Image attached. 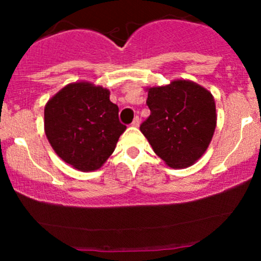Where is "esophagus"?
<instances>
[{"label":"esophagus","mask_w":261,"mask_h":261,"mask_svg":"<svg viewBox=\"0 0 261 261\" xmlns=\"http://www.w3.org/2000/svg\"><path fill=\"white\" fill-rule=\"evenodd\" d=\"M131 125H133V126H139V125H140V116H135V119H134V120H133V124H131Z\"/></svg>","instance_id":"obj_1"}]
</instances>
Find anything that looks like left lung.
I'll list each match as a JSON object with an SVG mask.
<instances>
[{
  "label": "left lung",
  "instance_id": "8db88e82",
  "mask_svg": "<svg viewBox=\"0 0 261 261\" xmlns=\"http://www.w3.org/2000/svg\"><path fill=\"white\" fill-rule=\"evenodd\" d=\"M146 104L151 115L140 130L169 167L185 168L205 153L216 127L211 93L190 81H174L149 88Z\"/></svg>",
  "mask_w": 261,
  "mask_h": 261
}]
</instances>
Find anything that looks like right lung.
<instances>
[{
	"instance_id": "add662e5",
	"label": "right lung",
	"mask_w": 261,
	"mask_h": 261,
	"mask_svg": "<svg viewBox=\"0 0 261 261\" xmlns=\"http://www.w3.org/2000/svg\"><path fill=\"white\" fill-rule=\"evenodd\" d=\"M45 134L54 151L82 172L95 170L115 149L126 126L109 91L92 83H71L47 101Z\"/></svg>"
}]
</instances>
